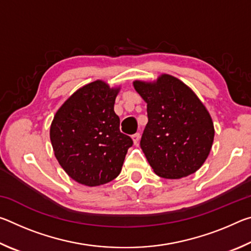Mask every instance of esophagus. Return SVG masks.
Masks as SVG:
<instances>
[{"label": "esophagus", "mask_w": 251, "mask_h": 251, "mask_svg": "<svg viewBox=\"0 0 251 251\" xmlns=\"http://www.w3.org/2000/svg\"><path fill=\"white\" fill-rule=\"evenodd\" d=\"M131 138H133V142H134L135 145H137V144L139 143V139H141V134L136 133V134L131 136Z\"/></svg>", "instance_id": "34e87169"}]
</instances>
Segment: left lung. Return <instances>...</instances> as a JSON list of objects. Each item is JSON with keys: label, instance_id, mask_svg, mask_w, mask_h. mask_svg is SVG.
Wrapping results in <instances>:
<instances>
[{"label": "left lung", "instance_id": "8db88e82", "mask_svg": "<svg viewBox=\"0 0 251 251\" xmlns=\"http://www.w3.org/2000/svg\"><path fill=\"white\" fill-rule=\"evenodd\" d=\"M134 87L147 103L141 148L156 175L178 179L198 171L209 155L215 130L196 94L167 74L156 83L136 80Z\"/></svg>", "mask_w": 251, "mask_h": 251}]
</instances>
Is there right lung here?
Returning a JSON list of instances; mask_svg holds the SVG:
<instances>
[{
	"mask_svg": "<svg viewBox=\"0 0 251 251\" xmlns=\"http://www.w3.org/2000/svg\"><path fill=\"white\" fill-rule=\"evenodd\" d=\"M118 88L95 80L76 91L55 114L50 137L54 154L72 179L100 186L120 175L133 139L121 133L114 112Z\"/></svg>",
	"mask_w": 251,
	"mask_h": 251,
	"instance_id": "add662e5",
	"label": "right lung"
}]
</instances>
